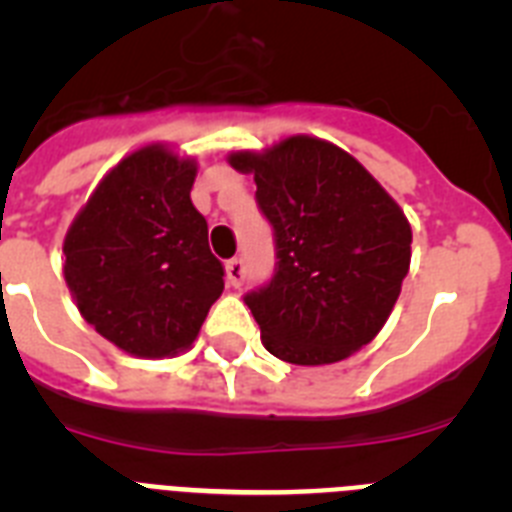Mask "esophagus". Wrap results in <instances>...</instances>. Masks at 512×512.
Here are the masks:
<instances>
[{"mask_svg": "<svg viewBox=\"0 0 512 512\" xmlns=\"http://www.w3.org/2000/svg\"><path fill=\"white\" fill-rule=\"evenodd\" d=\"M225 271H228V282L233 287H241L243 279H246V264H243V259H230L225 264Z\"/></svg>", "mask_w": 512, "mask_h": 512, "instance_id": "esophagus-1", "label": "esophagus"}]
</instances>
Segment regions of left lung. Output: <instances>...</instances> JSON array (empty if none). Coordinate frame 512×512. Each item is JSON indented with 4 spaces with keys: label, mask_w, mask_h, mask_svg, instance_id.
Listing matches in <instances>:
<instances>
[{
    "label": "left lung",
    "mask_w": 512,
    "mask_h": 512,
    "mask_svg": "<svg viewBox=\"0 0 512 512\" xmlns=\"http://www.w3.org/2000/svg\"><path fill=\"white\" fill-rule=\"evenodd\" d=\"M230 166L253 171L274 235V274L243 297L266 351L320 366L366 346L408 277L413 233L397 202L354 156L307 135Z\"/></svg>",
    "instance_id": "obj_1"
}]
</instances>
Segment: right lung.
Returning a JSON list of instances; mask_svg holds the SVG:
<instances>
[{
	"label": "right lung",
	"instance_id": "add662e5",
	"mask_svg": "<svg viewBox=\"0 0 512 512\" xmlns=\"http://www.w3.org/2000/svg\"><path fill=\"white\" fill-rule=\"evenodd\" d=\"M197 166L148 146L104 176L63 241V274L99 336L146 359L189 348L225 269L194 210Z\"/></svg>",
	"mask_w": 512,
	"mask_h": 512
}]
</instances>
